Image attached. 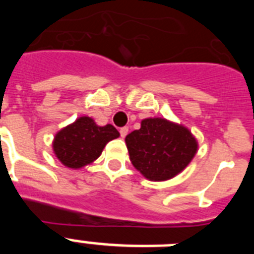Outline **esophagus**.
<instances>
[{"instance_id":"esophagus-1","label":"esophagus","mask_w":254,"mask_h":254,"mask_svg":"<svg viewBox=\"0 0 254 254\" xmlns=\"http://www.w3.org/2000/svg\"><path fill=\"white\" fill-rule=\"evenodd\" d=\"M120 133H121V137H126L127 133H128V127H122L120 129Z\"/></svg>"}]
</instances>
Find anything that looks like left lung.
<instances>
[{
  "mask_svg": "<svg viewBox=\"0 0 254 254\" xmlns=\"http://www.w3.org/2000/svg\"><path fill=\"white\" fill-rule=\"evenodd\" d=\"M133 167L150 181L176 177L197 152V141L190 129L164 118H146L141 128L126 136Z\"/></svg>",
  "mask_w": 254,
  "mask_h": 254,
  "instance_id": "8db88e82",
  "label": "left lung"
}]
</instances>
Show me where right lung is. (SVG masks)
I'll use <instances>...</instances> for the list:
<instances>
[{"label":"right lung","mask_w":254,"mask_h":254,"mask_svg":"<svg viewBox=\"0 0 254 254\" xmlns=\"http://www.w3.org/2000/svg\"><path fill=\"white\" fill-rule=\"evenodd\" d=\"M120 137L112 125L98 126L90 117H80L56 134L53 151L64 167L78 169L99 158L109 141Z\"/></svg>","instance_id":"1"}]
</instances>
